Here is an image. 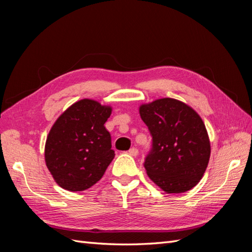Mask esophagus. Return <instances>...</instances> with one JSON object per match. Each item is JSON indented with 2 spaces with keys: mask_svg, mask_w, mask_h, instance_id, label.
<instances>
[{
  "mask_svg": "<svg viewBox=\"0 0 252 252\" xmlns=\"http://www.w3.org/2000/svg\"><path fill=\"white\" fill-rule=\"evenodd\" d=\"M128 154H129V155H130L131 157H136V156H138V155H139V150H138V149H136L135 147H132V148H130V149H129V151H128Z\"/></svg>",
  "mask_w": 252,
  "mask_h": 252,
  "instance_id": "1",
  "label": "esophagus"
}]
</instances>
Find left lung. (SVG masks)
I'll list each match as a JSON object with an SVG mask.
<instances>
[{"mask_svg": "<svg viewBox=\"0 0 252 252\" xmlns=\"http://www.w3.org/2000/svg\"><path fill=\"white\" fill-rule=\"evenodd\" d=\"M139 111L152 135L144 164L149 179L169 194L192 189L203 178L211 151L199 113L171 97L142 104Z\"/></svg>", "mask_w": 252, "mask_h": 252, "instance_id": "obj_1", "label": "left lung"}]
</instances>
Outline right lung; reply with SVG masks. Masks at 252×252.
Instances as JSON below:
<instances>
[{
  "label": "right lung",
  "instance_id": "add662e5",
  "mask_svg": "<svg viewBox=\"0 0 252 252\" xmlns=\"http://www.w3.org/2000/svg\"><path fill=\"white\" fill-rule=\"evenodd\" d=\"M112 107L91 98L69 106L52 125L45 143V163L57 184L71 192L100 181L114 158L104 124Z\"/></svg>",
  "mask_w": 252,
  "mask_h": 252
}]
</instances>
